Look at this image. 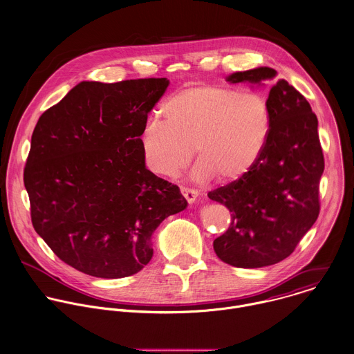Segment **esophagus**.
Segmentation results:
<instances>
[{
	"mask_svg": "<svg viewBox=\"0 0 354 354\" xmlns=\"http://www.w3.org/2000/svg\"><path fill=\"white\" fill-rule=\"evenodd\" d=\"M180 192H182L183 197L187 200V203H189V204L196 203V201H197V198H198V192H197V190H194V189L182 187V189H180Z\"/></svg>",
	"mask_w": 354,
	"mask_h": 354,
	"instance_id": "esophagus-1",
	"label": "esophagus"
}]
</instances>
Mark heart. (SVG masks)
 Segmentation results:
<instances>
[{
  "instance_id": "obj_1",
  "label": "heart",
  "mask_w": 354,
  "mask_h": 354,
  "mask_svg": "<svg viewBox=\"0 0 354 354\" xmlns=\"http://www.w3.org/2000/svg\"><path fill=\"white\" fill-rule=\"evenodd\" d=\"M160 114L147 121L142 156L147 169L178 176L200 156L192 179L234 182L261 160L272 132V110L265 95L226 85H196L167 97Z\"/></svg>"
}]
</instances>
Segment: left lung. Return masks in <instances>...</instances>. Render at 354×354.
I'll return each instance as SVG.
<instances>
[{
  "label": "left lung",
  "instance_id": "left-lung-1",
  "mask_svg": "<svg viewBox=\"0 0 354 354\" xmlns=\"http://www.w3.org/2000/svg\"><path fill=\"white\" fill-rule=\"evenodd\" d=\"M277 71L257 67L226 77L230 84L263 86ZM272 132L258 164L241 179L208 193L232 212L214 250L227 265L257 269L290 257L320 212L319 185L324 172L319 121L306 97L286 80L269 92Z\"/></svg>",
  "mask_w": 354,
  "mask_h": 354
}]
</instances>
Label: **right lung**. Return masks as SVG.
<instances>
[{
    "label": "right lung",
    "instance_id": "1",
    "mask_svg": "<svg viewBox=\"0 0 354 354\" xmlns=\"http://www.w3.org/2000/svg\"><path fill=\"white\" fill-rule=\"evenodd\" d=\"M167 78L82 81L39 117L24 168L31 222L64 263L100 279L140 272L151 236L187 207L146 168L140 136Z\"/></svg>",
    "mask_w": 354,
    "mask_h": 354
}]
</instances>
